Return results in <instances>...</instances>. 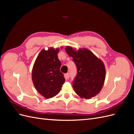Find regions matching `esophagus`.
Returning <instances> with one entry per match:
<instances>
[{
    "label": "esophagus",
    "mask_w": 134,
    "mask_h": 134,
    "mask_svg": "<svg viewBox=\"0 0 134 134\" xmlns=\"http://www.w3.org/2000/svg\"><path fill=\"white\" fill-rule=\"evenodd\" d=\"M65 78L66 79L69 78V73H66L65 74Z\"/></svg>",
    "instance_id": "esophagus-1"
}]
</instances>
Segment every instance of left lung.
I'll return each mask as SVG.
<instances>
[{
  "mask_svg": "<svg viewBox=\"0 0 134 134\" xmlns=\"http://www.w3.org/2000/svg\"><path fill=\"white\" fill-rule=\"evenodd\" d=\"M65 50L77 68V74L72 82L75 93L86 99L98 94L106 78V69L102 60L87 48L75 51L67 46Z\"/></svg>",
  "mask_w": 134,
  "mask_h": 134,
  "instance_id": "left-lung-1",
  "label": "left lung"
}]
</instances>
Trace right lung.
Instances as JSON below:
<instances>
[{
    "mask_svg": "<svg viewBox=\"0 0 134 134\" xmlns=\"http://www.w3.org/2000/svg\"><path fill=\"white\" fill-rule=\"evenodd\" d=\"M59 52V48L43 49L32 69V79L36 90L47 99L57 95L65 80L60 71L62 63L58 59Z\"/></svg>",
    "mask_w": 134,
    "mask_h": 134,
    "instance_id": "right-lung-1",
    "label": "right lung"
}]
</instances>
